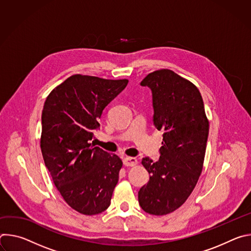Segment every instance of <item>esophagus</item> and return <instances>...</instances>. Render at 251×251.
Masks as SVG:
<instances>
[{"label":"esophagus","instance_id":"1","mask_svg":"<svg viewBox=\"0 0 251 251\" xmlns=\"http://www.w3.org/2000/svg\"><path fill=\"white\" fill-rule=\"evenodd\" d=\"M123 164L125 166H136L138 164V161L136 158H133V157H126L123 159Z\"/></svg>","mask_w":251,"mask_h":251}]
</instances>
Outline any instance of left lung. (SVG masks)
I'll return each mask as SVG.
<instances>
[{
	"mask_svg": "<svg viewBox=\"0 0 251 251\" xmlns=\"http://www.w3.org/2000/svg\"><path fill=\"white\" fill-rule=\"evenodd\" d=\"M141 85L152 90L154 124L164 134L160 160H142L150 178L140 189L138 200L144 211L165 216L184 204L199 181L208 119L198 87L173 70L153 71Z\"/></svg>",
	"mask_w": 251,
	"mask_h": 251,
	"instance_id": "left-lung-1",
	"label": "left lung"
}]
</instances>
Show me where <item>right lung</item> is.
Here are the masks:
<instances>
[{"label": "right lung", "instance_id": "add662e5", "mask_svg": "<svg viewBox=\"0 0 251 251\" xmlns=\"http://www.w3.org/2000/svg\"><path fill=\"white\" fill-rule=\"evenodd\" d=\"M128 84L74 75L51 90L42 114L41 149L46 167L65 202L94 216L110 205L122 160L90 140L102 111Z\"/></svg>", "mask_w": 251, "mask_h": 251}]
</instances>
